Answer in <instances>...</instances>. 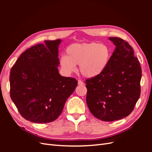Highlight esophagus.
Wrapping results in <instances>:
<instances>
[{"label": "esophagus", "instance_id": "esophagus-1", "mask_svg": "<svg viewBox=\"0 0 152 152\" xmlns=\"http://www.w3.org/2000/svg\"><path fill=\"white\" fill-rule=\"evenodd\" d=\"M78 84L80 85V86H83V85H84V83L82 80H78Z\"/></svg>", "mask_w": 152, "mask_h": 152}]
</instances>
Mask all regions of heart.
<instances>
[{"label": "heart", "mask_w": 152, "mask_h": 152, "mask_svg": "<svg viewBox=\"0 0 152 152\" xmlns=\"http://www.w3.org/2000/svg\"><path fill=\"white\" fill-rule=\"evenodd\" d=\"M65 53V56L59 59L62 70L66 74H71L79 65L80 74L87 79H94L102 75L111 58L107 45L96 42L72 44L66 48Z\"/></svg>", "instance_id": "1"}]
</instances>
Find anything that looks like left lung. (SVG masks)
Instances as JSON below:
<instances>
[{
  "instance_id": "1",
  "label": "left lung",
  "mask_w": 152,
  "mask_h": 152,
  "mask_svg": "<svg viewBox=\"0 0 152 152\" xmlns=\"http://www.w3.org/2000/svg\"><path fill=\"white\" fill-rule=\"evenodd\" d=\"M115 49L100 76L86 80V102L99 120L114 121L126 117L140 96L141 68L131 45L117 37L108 39Z\"/></svg>"
}]
</instances>
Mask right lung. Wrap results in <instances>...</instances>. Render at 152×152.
<instances>
[{"label": "right lung", "mask_w": 152, "mask_h": 152, "mask_svg": "<svg viewBox=\"0 0 152 152\" xmlns=\"http://www.w3.org/2000/svg\"><path fill=\"white\" fill-rule=\"evenodd\" d=\"M61 39L26 49L10 73V96L21 116L34 123L53 122L63 111L78 81L59 74Z\"/></svg>", "instance_id": "right-lung-1"}]
</instances>
